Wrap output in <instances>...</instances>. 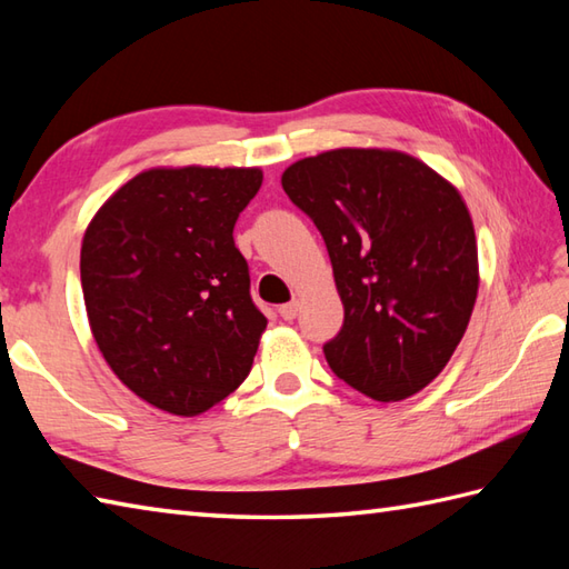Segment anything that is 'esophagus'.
<instances>
[{"label": "esophagus", "mask_w": 569, "mask_h": 569, "mask_svg": "<svg viewBox=\"0 0 569 569\" xmlns=\"http://www.w3.org/2000/svg\"><path fill=\"white\" fill-rule=\"evenodd\" d=\"M298 310H300V303H298V300H291V303H286V306L278 308V312H281V318H283V320H296Z\"/></svg>", "instance_id": "esophagus-1"}]
</instances>
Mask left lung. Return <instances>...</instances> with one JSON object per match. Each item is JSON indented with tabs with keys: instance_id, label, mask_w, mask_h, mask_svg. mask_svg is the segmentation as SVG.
Listing matches in <instances>:
<instances>
[{
	"instance_id": "obj_1",
	"label": "left lung",
	"mask_w": 569,
	"mask_h": 569,
	"mask_svg": "<svg viewBox=\"0 0 569 569\" xmlns=\"http://www.w3.org/2000/svg\"><path fill=\"white\" fill-rule=\"evenodd\" d=\"M286 196L328 247L345 325L330 369L373 401H403L447 367L479 291L475 224L459 190L393 149H332L288 166Z\"/></svg>"
}]
</instances>
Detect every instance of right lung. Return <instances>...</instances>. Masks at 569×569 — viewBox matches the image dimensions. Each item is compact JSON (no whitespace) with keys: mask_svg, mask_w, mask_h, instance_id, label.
<instances>
[{"mask_svg":"<svg viewBox=\"0 0 569 569\" xmlns=\"http://www.w3.org/2000/svg\"><path fill=\"white\" fill-rule=\"evenodd\" d=\"M261 168L156 166L112 192L82 237L80 281L107 365L141 401L196 418L247 379L266 318L234 247Z\"/></svg>","mask_w":569,"mask_h":569,"instance_id":"obj_1","label":"right lung"}]
</instances>
